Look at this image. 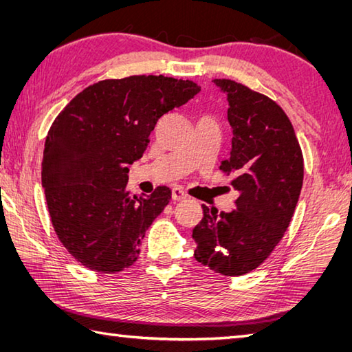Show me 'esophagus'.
Masks as SVG:
<instances>
[{
  "instance_id": "1",
  "label": "esophagus",
  "mask_w": 352,
  "mask_h": 352,
  "mask_svg": "<svg viewBox=\"0 0 352 352\" xmlns=\"http://www.w3.org/2000/svg\"><path fill=\"white\" fill-rule=\"evenodd\" d=\"M186 198H188V193H186L183 189L180 188L172 189V201H183Z\"/></svg>"
}]
</instances>
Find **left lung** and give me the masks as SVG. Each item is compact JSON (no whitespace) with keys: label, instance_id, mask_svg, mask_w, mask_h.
I'll use <instances>...</instances> for the list:
<instances>
[{"label":"left lung","instance_id":"8db88e82","mask_svg":"<svg viewBox=\"0 0 352 352\" xmlns=\"http://www.w3.org/2000/svg\"><path fill=\"white\" fill-rule=\"evenodd\" d=\"M227 94L231 151L219 169L239 190L230 213L203 206L193 228L195 258L216 274L237 276L260 266L286 233L300 198L304 159L284 110L233 80L214 78Z\"/></svg>","mask_w":352,"mask_h":352}]
</instances>
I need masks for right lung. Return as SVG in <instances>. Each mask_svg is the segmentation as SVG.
I'll return each instance as SVG.
<instances>
[{
	"label": "right lung",
	"mask_w": 352,
	"mask_h": 352,
	"mask_svg": "<svg viewBox=\"0 0 352 352\" xmlns=\"http://www.w3.org/2000/svg\"><path fill=\"white\" fill-rule=\"evenodd\" d=\"M199 91L190 80L164 76L102 80L54 119L45 140L42 188L58 241L87 269L115 274L136 261L170 189L133 195L126 164L144 154L157 121Z\"/></svg>",
	"instance_id": "obj_1"
}]
</instances>
